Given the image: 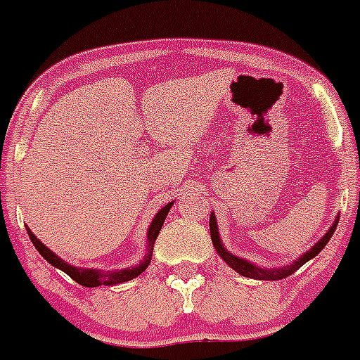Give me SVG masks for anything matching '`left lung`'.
<instances>
[{"label":"left lung","mask_w":360,"mask_h":360,"mask_svg":"<svg viewBox=\"0 0 360 360\" xmlns=\"http://www.w3.org/2000/svg\"><path fill=\"white\" fill-rule=\"evenodd\" d=\"M337 224H339V216L335 218V221L332 224V227L326 231V234H324V236L321 238V240L317 241V243L314 245L310 250H307L304 254H301V256H299L294 263H288V265H285V266H276V269H265V266H257V265H254V263H250L249 259H243V257L234 256L232 252H229V250L225 249V245L221 243V238H219L218 224H216L214 212H211V218H209L211 240H212V245H214L216 252L219 254V257H221V259H224V262L227 263L232 270H236L238 274L245 276V278L262 279V281H278V279H285V278H288V276L294 274L295 270L301 269L304 263L310 262L311 257H316L317 254H319L321 250L326 247V243H328L330 238L333 236V232H335Z\"/></svg>","instance_id":"obj_1"}]
</instances>
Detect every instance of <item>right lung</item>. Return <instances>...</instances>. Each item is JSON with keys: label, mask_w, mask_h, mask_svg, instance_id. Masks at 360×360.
Instances as JSON below:
<instances>
[{"label": "right lung", "mask_w": 360, "mask_h": 360, "mask_svg": "<svg viewBox=\"0 0 360 360\" xmlns=\"http://www.w3.org/2000/svg\"><path fill=\"white\" fill-rule=\"evenodd\" d=\"M173 203L174 202H169L167 205H164V207L155 214V218H153L151 225H149L148 229V249H146L148 250V254L144 256V259H142L141 263H136L135 266H129V269H122V270H108V272H104V270H97V269H81V266H73L70 265V263H66L65 259H61L57 254H53V250H50L46 245H43V241L37 240L36 234H34L28 227H27V232H28V236H30V241L37 249V252H39L41 256L50 263V265H53L56 269L63 270L65 274H68L73 281H77L79 285L88 288L101 287V285L110 287V285H119V283H126L129 281V279H135L136 276H141L142 272L148 269V265L151 263L153 245H155V240H157L158 232H160L162 225H164L165 221V216H167L169 209L173 207Z\"/></svg>", "instance_id": "right-lung-1"}]
</instances>
